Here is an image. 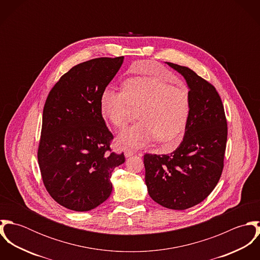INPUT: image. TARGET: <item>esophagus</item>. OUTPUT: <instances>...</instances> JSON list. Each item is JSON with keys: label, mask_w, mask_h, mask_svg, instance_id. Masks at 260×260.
I'll return each instance as SVG.
<instances>
[{"label": "esophagus", "mask_w": 260, "mask_h": 260, "mask_svg": "<svg viewBox=\"0 0 260 260\" xmlns=\"http://www.w3.org/2000/svg\"><path fill=\"white\" fill-rule=\"evenodd\" d=\"M124 154H125L126 157H130V156H132L134 154V151L131 150V149H125L124 150Z\"/></svg>", "instance_id": "esophagus-1"}]
</instances>
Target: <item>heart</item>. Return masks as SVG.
Listing matches in <instances>:
<instances>
[{
  "mask_svg": "<svg viewBox=\"0 0 260 260\" xmlns=\"http://www.w3.org/2000/svg\"><path fill=\"white\" fill-rule=\"evenodd\" d=\"M102 115L116 128H123L138 110L139 122L118 136L120 145L141 148L156 139L169 148L184 136L190 111V94L184 86L170 85L159 77L127 80L122 92L106 89L100 98Z\"/></svg>",
  "mask_w": 260,
  "mask_h": 260,
  "instance_id": "heart-1",
  "label": "heart"
}]
</instances>
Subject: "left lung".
I'll return each mask as SVG.
<instances>
[{"label": "left lung", "instance_id": "left-lung-1", "mask_svg": "<svg viewBox=\"0 0 260 260\" xmlns=\"http://www.w3.org/2000/svg\"><path fill=\"white\" fill-rule=\"evenodd\" d=\"M185 78L190 111L183 141L168 155L145 154V182L158 204L184 210L202 202L224 167L227 120L215 87L191 69L167 62Z\"/></svg>", "mask_w": 260, "mask_h": 260}]
</instances>
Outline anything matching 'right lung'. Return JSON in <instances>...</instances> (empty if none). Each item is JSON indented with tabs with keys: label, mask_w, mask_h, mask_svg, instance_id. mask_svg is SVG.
<instances>
[{
	"label": "right lung",
	"mask_w": 260,
	"mask_h": 260,
	"mask_svg": "<svg viewBox=\"0 0 260 260\" xmlns=\"http://www.w3.org/2000/svg\"><path fill=\"white\" fill-rule=\"evenodd\" d=\"M124 57L96 58L71 68L46 99L38 163L46 190L60 205L89 211L111 194L115 167L125 156L112 152L114 139L100 108L103 91Z\"/></svg>",
	"instance_id": "obj_1"
}]
</instances>
